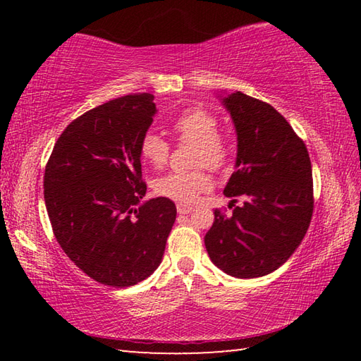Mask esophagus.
Listing matches in <instances>:
<instances>
[{
    "instance_id": "obj_1",
    "label": "esophagus",
    "mask_w": 361,
    "mask_h": 361,
    "mask_svg": "<svg viewBox=\"0 0 361 361\" xmlns=\"http://www.w3.org/2000/svg\"><path fill=\"white\" fill-rule=\"evenodd\" d=\"M176 210H178L180 215H188V213L192 212V207L186 204H176Z\"/></svg>"
}]
</instances>
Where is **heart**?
<instances>
[{
  "instance_id": "heart-1",
  "label": "heart",
  "mask_w": 361,
  "mask_h": 361,
  "mask_svg": "<svg viewBox=\"0 0 361 361\" xmlns=\"http://www.w3.org/2000/svg\"><path fill=\"white\" fill-rule=\"evenodd\" d=\"M172 130L181 143H195L194 166L223 169L228 164L229 149L219 135V119L210 109L191 106L172 121ZM140 156L149 166L162 169L169 162L170 143L156 132H146L138 145ZM210 175L205 169L191 172H170L154 181V191L161 197L178 204H191L200 192L210 188Z\"/></svg>"
}]
</instances>
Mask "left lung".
<instances>
[{
	"label": "left lung",
	"mask_w": 361,
	"mask_h": 361,
	"mask_svg": "<svg viewBox=\"0 0 361 361\" xmlns=\"http://www.w3.org/2000/svg\"><path fill=\"white\" fill-rule=\"evenodd\" d=\"M223 103L237 130V170L224 188L235 209L229 216L215 210L205 248L228 276L262 277L286 262L309 229L312 166L302 138L276 108L242 92Z\"/></svg>",
	"instance_id": "left-lung-1"
}]
</instances>
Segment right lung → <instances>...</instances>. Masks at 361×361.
Returning a JSON list of instances; mask_svg holds the SVG:
<instances>
[{"label":"right lung","mask_w":361,"mask_h":361,"mask_svg":"<svg viewBox=\"0 0 361 361\" xmlns=\"http://www.w3.org/2000/svg\"><path fill=\"white\" fill-rule=\"evenodd\" d=\"M151 94L126 95L89 109L59 137L44 172L54 235L95 282L126 288L161 264L176 218L170 199L140 204V140L156 113Z\"/></svg>","instance_id":"add662e5"}]
</instances>
